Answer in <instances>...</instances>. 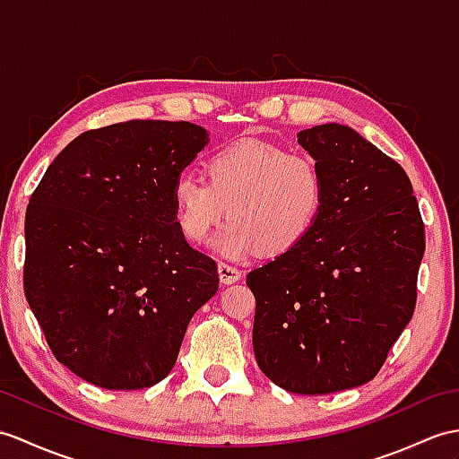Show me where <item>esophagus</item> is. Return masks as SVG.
I'll return each instance as SVG.
<instances>
[{
  "label": "esophagus",
  "instance_id": "1",
  "mask_svg": "<svg viewBox=\"0 0 459 459\" xmlns=\"http://www.w3.org/2000/svg\"><path fill=\"white\" fill-rule=\"evenodd\" d=\"M219 280L222 285L237 283L240 280V272L225 262H219Z\"/></svg>",
  "mask_w": 459,
  "mask_h": 459
}]
</instances>
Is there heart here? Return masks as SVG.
Here are the masks:
<instances>
[{
	"mask_svg": "<svg viewBox=\"0 0 459 459\" xmlns=\"http://www.w3.org/2000/svg\"><path fill=\"white\" fill-rule=\"evenodd\" d=\"M204 178L176 181V221L191 244H201L227 215L215 248L232 260L291 252L325 205V178L311 156L254 138L209 154Z\"/></svg>",
	"mask_w": 459,
	"mask_h": 459,
	"instance_id": "heart-1",
	"label": "heart"
}]
</instances>
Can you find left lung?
Listing matches in <instances>:
<instances>
[{
    "label": "left lung",
    "mask_w": 459,
    "mask_h": 459,
    "mask_svg": "<svg viewBox=\"0 0 459 459\" xmlns=\"http://www.w3.org/2000/svg\"><path fill=\"white\" fill-rule=\"evenodd\" d=\"M325 178L315 229L255 268L252 344L285 391L326 395L371 381L417 305L424 222L404 169L350 126L297 133Z\"/></svg>",
    "instance_id": "obj_1"
}]
</instances>
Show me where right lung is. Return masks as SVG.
<instances>
[{
  "label": "right lung",
  "instance_id": "add662e5",
  "mask_svg": "<svg viewBox=\"0 0 459 459\" xmlns=\"http://www.w3.org/2000/svg\"><path fill=\"white\" fill-rule=\"evenodd\" d=\"M187 121H126L64 148L29 199L23 287L52 354L93 385H156L219 290L191 248L172 191L207 144Z\"/></svg>",
  "mask_w": 459,
  "mask_h": 459
}]
</instances>
